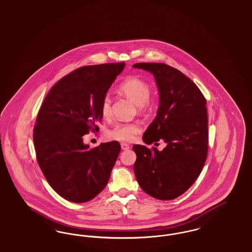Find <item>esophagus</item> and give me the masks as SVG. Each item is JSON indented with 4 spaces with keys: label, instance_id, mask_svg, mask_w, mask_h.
Returning a JSON list of instances; mask_svg holds the SVG:
<instances>
[{
    "label": "esophagus",
    "instance_id": "1",
    "mask_svg": "<svg viewBox=\"0 0 252 252\" xmlns=\"http://www.w3.org/2000/svg\"><path fill=\"white\" fill-rule=\"evenodd\" d=\"M121 147H122L123 150H128V149H129V145L127 144H126V143H122V144H121Z\"/></svg>",
    "mask_w": 252,
    "mask_h": 252
}]
</instances>
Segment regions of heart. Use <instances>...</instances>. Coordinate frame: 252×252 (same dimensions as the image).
<instances>
[{
    "label": "heart",
    "mask_w": 252,
    "mask_h": 252,
    "mask_svg": "<svg viewBox=\"0 0 252 252\" xmlns=\"http://www.w3.org/2000/svg\"><path fill=\"white\" fill-rule=\"evenodd\" d=\"M120 91L129 98L138 107H143L148 103L151 94V89L149 85L138 77H130L125 80L120 85ZM102 116L108 118L111 114V100L107 94L104 96L101 102ZM140 131V126L137 123H117L107 131L109 139L129 142L133 140L134 136Z\"/></svg>",
    "instance_id": "heart-1"
}]
</instances>
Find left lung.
I'll list each match as a JSON object with an SVG mask.
<instances>
[{"mask_svg": "<svg viewBox=\"0 0 252 252\" xmlns=\"http://www.w3.org/2000/svg\"><path fill=\"white\" fill-rule=\"evenodd\" d=\"M133 68L151 72L159 94L156 118L143 140L147 144L159 140L167 144L161 151L135 144V176L141 188L152 197L175 199L194 183L207 158V102L190 78L169 65L136 63Z\"/></svg>", "mask_w": 252, "mask_h": 252, "instance_id": "obj_1", "label": "left lung"}]
</instances>
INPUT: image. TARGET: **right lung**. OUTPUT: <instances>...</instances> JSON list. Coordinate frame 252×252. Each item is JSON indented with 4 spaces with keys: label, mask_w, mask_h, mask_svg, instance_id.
Listing matches in <instances>:
<instances>
[{
    "label": "right lung",
    "mask_w": 252,
    "mask_h": 252,
    "mask_svg": "<svg viewBox=\"0 0 252 252\" xmlns=\"http://www.w3.org/2000/svg\"><path fill=\"white\" fill-rule=\"evenodd\" d=\"M125 66L107 63L72 71L53 86L37 113V163L50 186L71 202H87L102 192L120 153L116 141L90 148L82 137L99 131L101 102Z\"/></svg>",
    "instance_id": "1"
}]
</instances>
